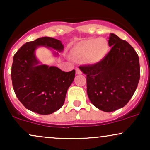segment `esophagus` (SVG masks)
Segmentation results:
<instances>
[{"label": "esophagus", "mask_w": 150, "mask_h": 150, "mask_svg": "<svg viewBox=\"0 0 150 150\" xmlns=\"http://www.w3.org/2000/svg\"><path fill=\"white\" fill-rule=\"evenodd\" d=\"M75 71H76L77 75H80V74H82V71H81L79 68H76V69H75Z\"/></svg>", "instance_id": "34e87169"}]
</instances>
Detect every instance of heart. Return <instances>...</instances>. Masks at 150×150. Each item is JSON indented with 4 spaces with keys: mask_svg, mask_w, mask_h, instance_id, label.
I'll return each mask as SVG.
<instances>
[{
    "mask_svg": "<svg viewBox=\"0 0 150 150\" xmlns=\"http://www.w3.org/2000/svg\"><path fill=\"white\" fill-rule=\"evenodd\" d=\"M108 43L104 38H92L81 41L71 50V54L77 59L84 60L89 64H98L108 52Z\"/></svg>",
    "mask_w": 150,
    "mask_h": 150,
    "instance_id": "1",
    "label": "heart"
}]
</instances>
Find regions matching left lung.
<instances>
[{
	"mask_svg": "<svg viewBox=\"0 0 150 150\" xmlns=\"http://www.w3.org/2000/svg\"><path fill=\"white\" fill-rule=\"evenodd\" d=\"M108 46L111 51L101 63L79 67L87 75V92L91 103L105 112L128 104L140 77L138 55L130 44L111 33Z\"/></svg>",
	"mask_w": 150,
	"mask_h": 150,
	"instance_id": "left-lung-1",
	"label": "left lung"
}]
</instances>
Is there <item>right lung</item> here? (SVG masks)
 <instances>
[{
  "label": "right lung",
  "mask_w": 150,
  "mask_h": 150,
  "mask_svg": "<svg viewBox=\"0 0 150 150\" xmlns=\"http://www.w3.org/2000/svg\"><path fill=\"white\" fill-rule=\"evenodd\" d=\"M39 46L58 52L64 49L61 41L49 37L27 42L13 57L11 78L15 94L25 108L48 115L58 111L64 104L75 70L63 72L56 66L41 64L35 54ZM58 52L53 51L54 56H58Z\"/></svg>",
  "instance_id": "right-lung-1"
}]
</instances>
